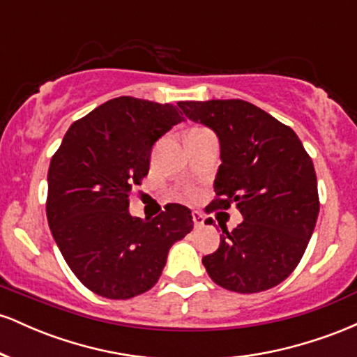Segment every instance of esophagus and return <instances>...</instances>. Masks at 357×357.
<instances>
[{
    "mask_svg": "<svg viewBox=\"0 0 357 357\" xmlns=\"http://www.w3.org/2000/svg\"><path fill=\"white\" fill-rule=\"evenodd\" d=\"M204 215L199 211H192V223H195V228H202L204 227Z\"/></svg>",
    "mask_w": 357,
    "mask_h": 357,
    "instance_id": "obj_1",
    "label": "esophagus"
}]
</instances>
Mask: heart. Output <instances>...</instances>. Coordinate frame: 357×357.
<instances>
[{"label": "heart", "instance_id": "heart-1", "mask_svg": "<svg viewBox=\"0 0 357 357\" xmlns=\"http://www.w3.org/2000/svg\"><path fill=\"white\" fill-rule=\"evenodd\" d=\"M190 196H195V192H190Z\"/></svg>", "mask_w": 357, "mask_h": 357}]
</instances>
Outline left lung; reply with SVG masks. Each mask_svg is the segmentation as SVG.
Listing matches in <instances>:
<instances>
[{"mask_svg": "<svg viewBox=\"0 0 357 357\" xmlns=\"http://www.w3.org/2000/svg\"><path fill=\"white\" fill-rule=\"evenodd\" d=\"M178 105L220 139L216 198L206 211L236 204L243 216L233 231L221 227L220 248L203 257L208 275L231 292L272 289L297 267L315 228L319 195L312 159L289 126L250 102Z\"/></svg>", "mask_w": 357, "mask_h": 357, "instance_id": "obj_1", "label": "left lung"}]
</instances>
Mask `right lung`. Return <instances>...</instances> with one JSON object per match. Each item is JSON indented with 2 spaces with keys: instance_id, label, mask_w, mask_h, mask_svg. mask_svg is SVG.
Here are the masks:
<instances>
[{
  "instance_id": "1",
  "label": "right lung",
  "mask_w": 357,
  "mask_h": 357,
  "mask_svg": "<svg viewBox=\"0 0 357 357\" xmlns=\"http://www.w3.org/2000/svg\"><path fill=\"white\" fill-rule=\"evenodd\" d=\"M181 121L171 104L117 97L73 122L53 154L48 225L68 267L97 296L124 301L153 289L169 248L192 230L183 204H166L153 220L129 213L154 142Z\"/></svg>"
}]
</instances>
